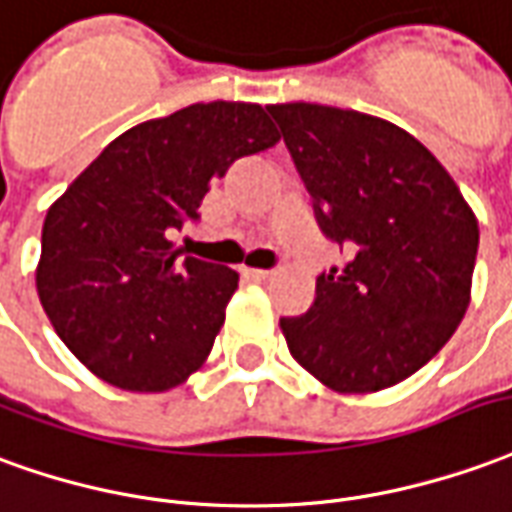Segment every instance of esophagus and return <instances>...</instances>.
<instances>
[{"label":"esophagus","mask_w":512,"mask_h":512,"mask_svg":"<svg viewBox=\"0 0 512 512\" xmlns=\"http://www.w3.org/2000/svg\"><path fill=\"white\" fill-rule=\"evenodd\" d=\"M248 275L253 278V281H259V284H262V281H270V278H273V270H248Z\"/></svg>","instance_id":"34e87169"}]
</instances>
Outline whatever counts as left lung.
<instances>
[{
  "label": "left lung",
  "mask_w": 512,
  "mask_h": 512,
  "mask_svg": "<svg viewBox=\"0 0 512 512\" xmlns=\"http://www.w3.org/2000/svg\"><path fill=\"white\" fill-rule=\"evenodd\" d=\"M317 226L347 264L317 275L306 314L281 317L297 364L344 394L389 389L466 314L480 228L458 184L400 126L322 104H270Z\"/></svg>",
  "instance_id": "left-lung-1"
}]
</instances>
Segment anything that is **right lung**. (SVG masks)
Segmentation results:
<instances>
[{
  "label": "right lung",
  "mask_w": 512,
  "mask_h": 512,
  "mask_svg": "<svg viewBox=\"0 0 512 512\" xmlns=\"http://www.w3.org/2000/svg\"><path fill=\"white\" fill-rule=\"evenodd\" d=\"M278 140L259 104H190L115 137L49 209L38 295L93 375L168 391L204 364L239 275L173 237L201 220L212 181Z\"/></svg>",
  "instance_id": "1"
}]
</instances>
